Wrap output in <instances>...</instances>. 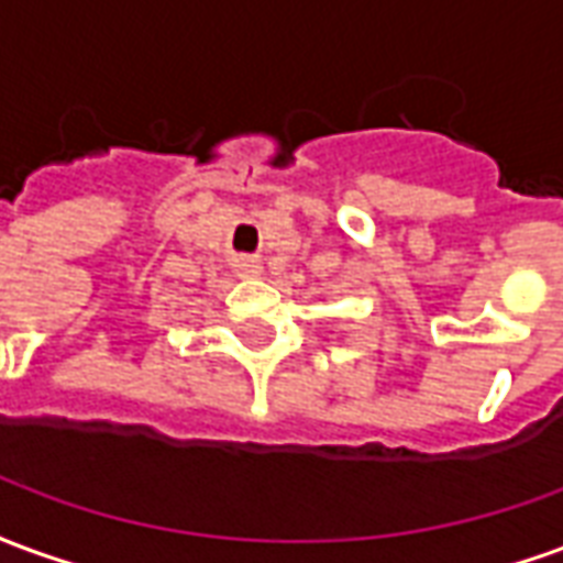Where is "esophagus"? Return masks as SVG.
I'll return each mask as SVG.
<instances>
[{"mask_svg": "<svg viewBox=\"0 0 563 563\" xmlns=\"http://www.w3.org/2000/svg\"><path fill=\"white\" fill-rule=\"evenodd\" d=\"M234 271H238V277H258L262 274V262L258 258H238L234 262Z\"/></svg>", "mask_w": 563, "mask_h": 563, "instance_id": "34e87169", "label": "esophagus"}]
</instances>
